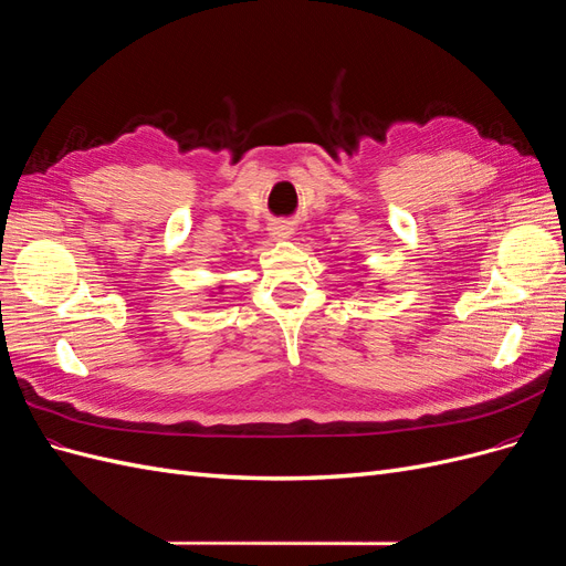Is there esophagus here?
Returning <instances> with one entry per match:
<instances>
[{
    "label": "esophagus",
    "instance_id": "1",
    "mask_svg": "<svg viewBox=\"0 0 566 566\" xmlns=\"http://www.w3.org/2000/svg\"><path fill=\"white\" fill-rule=\"evenodd\" d=\"M291 232H294V228H291L289 223H275V226L270 228L272 240H289Z\"/></svg>",
    "mask_w": 566,
    "mask_h": 566
}]
</instances>
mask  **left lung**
<instances>
[{"label": "left lung", "mask_w": 566, "mask_h": 566, "mask_svg": "<svg viewBox=\"0 0 566 566\" xmlns=\"http://www.w3.org/2000/svg\"><path fill=\"white\" fill-rule=\"evenodd\" d=\"M378 289H380V286H378Z\"/></svg>", "instance_id": "left-lung-1"}]
</instances>
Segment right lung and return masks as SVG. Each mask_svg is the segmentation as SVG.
I'll return each mask as SVG.
<instances>
[{"mask_svg": "<svg viewBox=\"0 0 566 566\" xmlns=\"http://www.w3.org/2000/svg\"><path fill=\"white\" fill-rule=\"evenodd\" d=\"M218 289H223V286H218ZM209 301H211V298H209Z\"/></svg>", "mask_w": 566, "mask_h": 566, "instance_id": "1", "label": "right lung"}]
</instances>
